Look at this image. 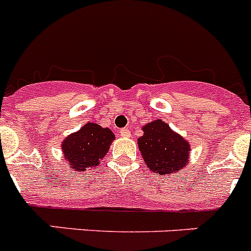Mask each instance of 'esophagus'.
<instances>
[{
    "label": "esophagus",
    "instance_id": "34e87169",
    "mask_svg": "<svg viewBox=\"0 0 251 251\" xmlns=\"http://www.w3.org/2000/svg\"><path fill=\"white\" fill-rule=\"evenodd\" d=\"M119 133H121V136L123 137V138H128V137H130V132L129 129H127V128H123V129L119 130Z\"/></svg>",
    "mask_w": 251,
    "mask_h": 251
}]
</instances>
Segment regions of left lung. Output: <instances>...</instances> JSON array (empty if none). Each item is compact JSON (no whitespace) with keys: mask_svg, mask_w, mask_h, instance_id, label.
Masks as SVG:
<instances>
[{"mask_svg":"<svg viewBox=\"0 0 251 251\" xmlns=\"http://www.w3.org/2000/svg\"><path fill=\"white\" fill-rule=\"evenodd\" d=\"M143 136L138 138L142 157L152 172L170 175L181 171L188 163V142L171 129L161 119L147 123L142 128Z\"/></svg>","mask_w":251,"mask_h":251,"instance_id":"obj_1","label":"left lung"}]
</instances>
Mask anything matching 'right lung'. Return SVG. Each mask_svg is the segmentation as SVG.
I'll use <instances>...</instances> for the list:
<instances>
[{"label":"right lung","mask_w":251,"mask_h":251,"mask_svg":"<svg viewBox=\"0 0 251 251\" xmlns=\"http://www.w3.org/2000/svg\"><path fill=\"white\" fill-rule=\"evenodd\" d=\"M115 137L109 128L97 123H86L77 132L63 141L61 150L69 167L74 171H85L100 165V159L109 151Z\"/></svg>","instance_id":"obj_1"}]
</instances>
